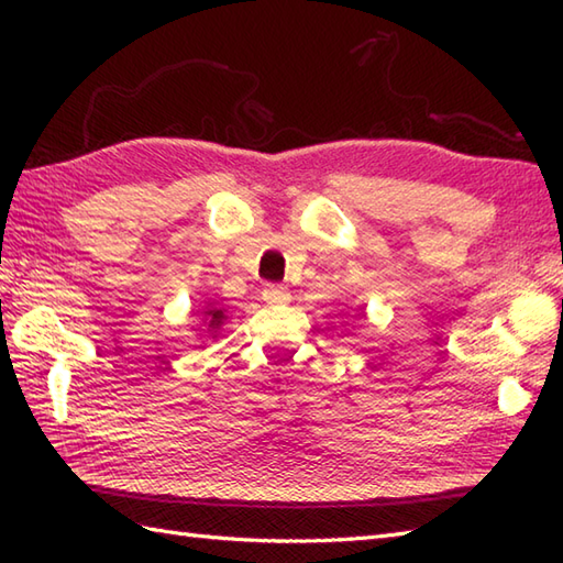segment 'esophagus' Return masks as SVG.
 Masks as SVG:
<instances>
[{"instance_id": "obj_1", "label": "esophagus", "mask_w": 563, "mask_h": 563, "mask_svg": "<svg viewBox=\"0 0 563 563\" xmlns=\"http://www.w3.org/2000/svg\"><path fill=\"white\" fill-rule=\"evenodd\" d=\"M263 300L268 305H283L290 300V292L288 288H283V285H266V288H263Z\"/></svg>"}]
</instances>
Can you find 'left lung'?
<instances>
[{
    "label": "left lung",
    "mask_w": 563,
    "mask_h": 563,
    "mask_svg": "<svg viewBox=\"0 0 563 563\" xmlns=\"http://www.w3.org/2000/svg\"><path fill=\"white\" fill-rule=\"evenodd\" d=\"M357 317H361V314H353V319H357Z\"/></svg>",
    "instance_id": "left-lung-1"
}]
</instances>
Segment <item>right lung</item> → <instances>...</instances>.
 Masks as SVG:
<instances>
[{"instance_id": "right-lung-1", "label": "right lung", "mask_w": 563, "mask_h": 563, "mask_svg": "<svg viewBox=\"0 0 563 563\" xmlns=\"http://www.w3.org/2000/svg\"><path fill=\"white\" fill-rule=\"evenodd\" d=\"M200 314H202L200 324L208 329V333H210L212 339L218 336V331L224 327V321H227V307H222L218 302H208L206 307L200 309Z\"/></svg>"}]
</instances>
